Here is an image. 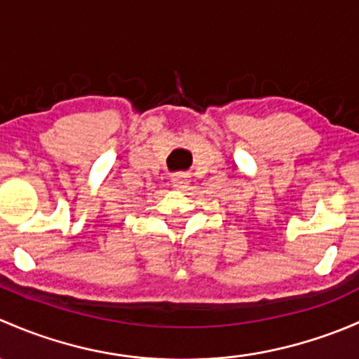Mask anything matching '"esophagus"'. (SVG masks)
Here are the masks:
<instances>
[{
    "label": "esophagus",
    "mask_w": 359,
    "mask_h": 359,
    "mask_svg": "<svg viewBox=\"0 0 359 359\" xmlns=\"http://www.w3.org/2000/svg\"><path fill=\"white\" fill-rule=\"evenodd\" d=\"M172 184L177 189H186V187L189 186V175H187V173H175V175L172 177Z\"/></svg>",
    "instance_id": "34e87169"
}]
</instances>
